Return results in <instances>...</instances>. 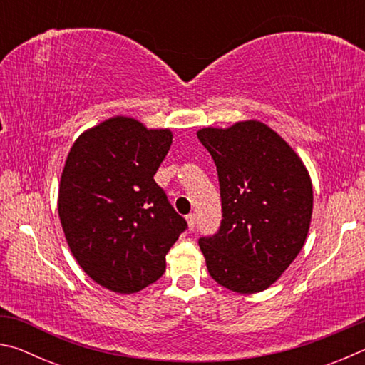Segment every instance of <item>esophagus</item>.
I'll return each mask as SVG.
<instances>
[{"mask_svg":"<svg viewBox=\"0 0 365 365\" xmlns=\"http://www.w3.org/2000/svg\"><path fill=\"white\" fill-rule=\"evenodd\" d=\"M187 222H188L190 230H193L195 225H196V214H188L187 215Z\"/></svg>","mask_w":365,"mask_h":365,"instance_id":"1","label":"esophagus"}]
</instances>
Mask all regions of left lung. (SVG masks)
<instances>
[{
    "label": "left lung",
    "instance_id": "8db88e82",
    "mask_svg": "<svg viewBox=\"0 0 365 365\" xmlns=\"http://www.w3.org/2000/svg\"><path fill=\"white\" fill-rule=\"evenodd\" d=\"M217 168L222 222L200 248L212 279L251 294L279 280L304 246L312 217V182L304 163L259 120L196 132Z\"/></svg>",
    "mask_w": 365,
    "mask_h": 365
}]
</instances>
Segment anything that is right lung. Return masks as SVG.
I'll list each match as a JSON object with an SVG mask.
<instances>
[{"label":"right lung","mask_w":365,"mask_h":365,"mask_svg":"<svg viewBox=\"0 0 365 365\" xmlns=\"http://www.w3.org/2000/svg\"><path fill=\"white\" fill-rule=\"evenodd\" d=\"M172 145L169 128L115 115L85 130L61 175L58 212L86 275L130 294L160 279L187 222L154 182Z\"/></svg>","instance_id":"1"}]
</instances>
